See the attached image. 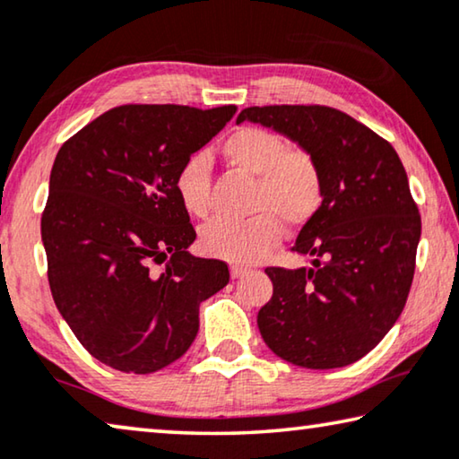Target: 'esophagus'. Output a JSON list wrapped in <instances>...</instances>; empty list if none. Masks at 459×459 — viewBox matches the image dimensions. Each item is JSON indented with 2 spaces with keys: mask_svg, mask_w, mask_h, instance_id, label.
Instances as JSON below:
<instances>
[{
  "mask_svg": "<svg viewBox=\"0 0 459 459\" xmlns=\"http://www.w3.org/2000/svg\"><path fill=\"white\" fill-rule=\"evenodd\" d=\"M253 272L251 267H247V265H238V264H232L230 265V275L235 280H238V278H245V275H249Z\"/></svg>",
  "mask_w": 459,
  "mask_h": 459,
  "instance_id": "34e87169",
  "label": "esophagus"
}]
</instances>
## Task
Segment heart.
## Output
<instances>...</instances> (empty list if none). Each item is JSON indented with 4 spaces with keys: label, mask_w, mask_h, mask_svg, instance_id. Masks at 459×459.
I'll return each instance as SVG.
<instances>
[{
    "label": "heart",
    "mask_w": 459,
    "mask_h": 459,
    "mask_svg": "<svg viewBox=\"0 0 459 459\" xmlns=\"http://www.w3.org/2000/svg\"><path fill=\"white\" fill-rule=\"evenodd\" d=\"M224 161L255 176L247 221L216 218L202 230L210 255L241 264L264 259L280 243L283 222L307 224L323 202V176L307 151L288 149L286 138L259 126L237 128L224 138ZM173 190L187 212L204 218L210 212V171L204 155L187 157L173 179Z\"/></svg>",
    "instance_id": "b5f03b06"
}]
</instances>
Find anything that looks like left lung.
I'll return each instance as SVG.
<instances>
[{
    "mask_svg": "<svg viewBox=\"0 0 459 459\" xmlns=\"http://www.w3.org/2000/svg\"><path fill=\"white\" fill-rule=\"evenodd\" d=\"M243 120L273 128L315 157L323 204L292 251L310 267H267L273 296L257 315L265 345L294 366L343 368L398 321L414 275L420 214L388 141L329 106H253Z\"/></svg>",
    "mask_w": 459,
    "mask_h": 459,
    "instance_id": "8db88e82",
    "label": "left lung"
}]
</instances>
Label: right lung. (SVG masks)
Returning a JSON list of instances; mask_svg holds the SVG:
<instances>
[{"label": "right lung", "mask_w": 459, "mask_h": 459, "mask_svg": "<svg viewBox=\"0 0 459 459\" xmlns=\"http://www.w3.org/2000/svg\"><path fill=\"white\" fill-rule=\"evenodd\" d=\"M235 112L118 106L56 152L40 221L48 286L79 343L118 372L179 359L198 334L200 304L229 283L224 261L187 251L195 230L173 179Z\"/></svg>", "instance_id": "add662e5"}]
</instances>
